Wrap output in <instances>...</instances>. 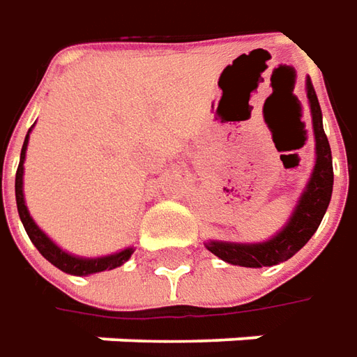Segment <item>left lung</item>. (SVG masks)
I'll return each instance as SVG.
<instances>
[{
    "label": "left lung",
    "mask_w": 357,
    "mask_h": 357,
    "mask_svg": "<svg viewBox=\"0 0 357 357\" xmlns=\"http://www.w3.org/2000/svg\"><path fill=\"white\" fill-rule=\"evenodd\" d=\"M306 91H308L314 136H316V166H314L312 178L306 185V191L302 193L289 225L282 229L277 237L264 243H257V245L215 243V241L207 243V249L227 263L259 268V266H273L282 261H289L294 252L301 251L310 241L324 217L330 197H332V185H334L332 152H330V144L322 128V110L318 105V96L310 80L306 82Z\"/></svg>",
    "instance_id": "8db88e82"
}]
</instances>
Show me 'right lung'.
Segmentation results:
<instances>
[{
  "mask_svg": "<svg viewBox=\"0 0 357 357\" xmlns=\"http://www.w3.org/2000/svg\"><path fill=\"white\" fill-rule=\"evenodd\" d=\"M27 140H29V132L25 136L23 148H21V158H19L17 174H15V202H17V211L21 217V223L27 231L31 243L37 247V251L43 255L45 259L51 264H55L56 268H61L63 273L68 275H93V273H100V271H110L116 268L120 264H124L132 255V249H124V251L110 255V257H100V259H79L73 257L68 252L61 251L53 241L45 235L41 229L33 223V219L29 217V211L25 207L23 202V160H25V150H27Z\"/></svg>",
  "mask_w": 357,
  "mask_h": 357,
  "instance_id": "obj_1",
  "label": "right lung"
}]
</instances>
